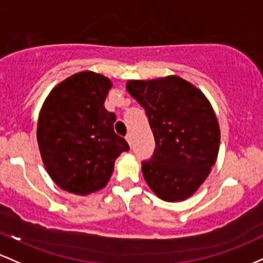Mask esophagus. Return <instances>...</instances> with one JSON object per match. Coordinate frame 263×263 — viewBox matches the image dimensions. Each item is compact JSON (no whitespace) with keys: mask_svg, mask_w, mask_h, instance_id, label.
Returning <instances> with one entry per match:
<instances>
[{"mask_svg":"<svg viewBox=\"0 0 263 263\" xmlns=\"http://www.w3.org/2000/svg\"><path fill=\"white\" fill-rule=\"evenodd\" d=\"M125 139H126V141H128L129 145L132 146V145H133V137H132V134H128V135H126Z\"/></svg>","mask_w":263,"mask_h":263,"instance_id":"obj_1","label":"esophagus"}]
</instances>
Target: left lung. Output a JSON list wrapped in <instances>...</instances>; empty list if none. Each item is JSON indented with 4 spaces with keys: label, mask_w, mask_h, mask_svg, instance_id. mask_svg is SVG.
<instances>
[{
    "label": "left lung",
    "mask_w": 263,
    "mask_h": 263,
    "mask_svg": "<svg viewBox=\"0 0 263 263\" xmlns=\"http://www.w3.org/2000/svg\"><path fill=\"white\" fill-rule=\"evenodd\" d=\"M126 90L145 109L155 138L154 154L141 163L146 184L164 201H184L201 186L219 154L211 103L178 76L128 81Z\"/></svg>",
    "instance_id": "obj_1"
}]
</instances>
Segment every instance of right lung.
<instances>
[{
    "instance_id": "add662e5",
    "label": "right lung",
    "mask_w": 263,
    "mask_h": 263,
    "mask_svg": "<svg viewBox=\"0 0 263 263\" xmlns=\"http://www.w3.org/2000/svg\"><path fill=\"white\" fill-rule=\"evenodd\" d=\"M111 82L84 70L58 83L38 116L37 141L51 179L62 190L89 195L108 184L116 159L128 152L114 133L116 114L104 102Z\"/></svg>"
}]
</instances>
